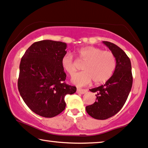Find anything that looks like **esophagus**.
<instances>
[{
  "label": "esophagus",
  "mask_w": 148,
  "mask_h": 148,
  "mask_svg": "<svg viewBox=\"0 0 148 148\" xmlns=\"http://www.w3.org/2000/svg\"><path fill=\"white\" fill-rule=\"evenodd\" d=\"M77 93H80V94H84L87 92V90L86 89H81V88H78L77 90H76Z\"/></svg>",
  "instance_id": "esophagus-1"
}]
</instances>
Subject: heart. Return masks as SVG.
I'll return each instance as SVG.
<instances>
[{
	"label": "heart",
	"instance_id": "heart-1",
	"mask_svg": "<svg viewBox=\"0 0 148 148\" xmlns=\"http://www.w3.org/2000/svg\"><path fill=\"white\" fill-rule=\"evenodd\" d=\"M78 58L84 61L82 69L84 71L77 73L72 81L78 86L90 84L92 80L95 83H102L109 79L115 70L116 62L111 51H103L95 47H85L77 51ZM61 64L63 69L73 76L76 72V65L70 53L62 57Z\"/></svg>",
	"mask_w": 148,
	"mask_h": 148
}]
</instances>
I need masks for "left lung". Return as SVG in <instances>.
I'll list each match as a JSON object with an SVG mask.
<instances>
[{
  "label": "left lung",
  "instance_id": "8db88e82",
  "mask_svg": "<svg viewBox=\"0 0 148 148\" xmlns=\"http://www.w3.org/2000/svg\"><path fill=\"white\" fill-rule=\"evenodd\" d=\"M114 54L116 66L112 76L103 85L91 88L96 101L86 107V112L97 120L113 116L122 109L127 101L133 84L131 64L125 51L114 43L103 41Z\"/></svg>",
  "mask_w": 148,
  "mask_h": 148
}]
</instances>
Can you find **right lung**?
I'll use <instances>...</instances> for the list:
<instances>
[{
    "instance_id": "right-lung-1",
    "label": "right lung",
    "mask_w": 148,
    "mask_h": 148,
    "mask_svg": "<svg viewBox=\"0 0 148 148\" xmlns=\"http://www.w3.org/2000/svg\"><path fill=\"white\" fill-rule=\"evenodd\" d=\"M66 47V43L60 41H38L27 49L21 60L19 92L27 107L40 116L60 114L66 108L65 96L76 91V86L64 82L66 74L61 60Z\"/></svg>"
}]
</instances>
